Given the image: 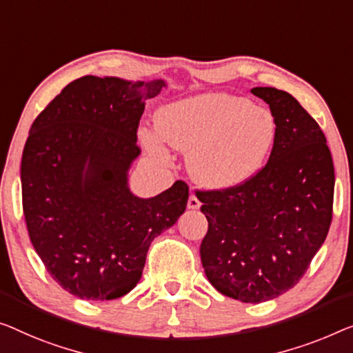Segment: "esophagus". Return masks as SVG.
Masks as SVG:
<instances>
[{
  "label": "esophagus",
  "instance_id": "obj_1",
  "mask_svg": "<svg viewBox=\"0 0 353 353\" xmlns=\"http://www.w3.org/2000/svg\"><path fill=\"white\" fill-rule=\"evenodd\" d=\"M187 206H188V209H199V206H201V201H199L196 194H193V193H192L190 196H188V203H187Z\"/></svg>",
  "mask_w": 353,
  "mask_h": 353
}]
</instances>
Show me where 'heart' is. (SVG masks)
Masks as SVG:
<instances>
[{
  "mask_svg": "<svg viewBox=\"0 0 353 353\" xmlns=\"http://www.w3.org/2000/svg\"><path fill=\"white\" fill-rule=\"evenodd\" d=\"M150 157L171 161L166 143L188 150V170L208 188H231L261 170L276 141L270 110L230 93H203L163 106L155 126L141 128Z\"/></svg>",
  "mask_w": 353,
  "mask_h": 353,
  "instance_id": "heart-1",
  "label": "heart"
}]
</instances>
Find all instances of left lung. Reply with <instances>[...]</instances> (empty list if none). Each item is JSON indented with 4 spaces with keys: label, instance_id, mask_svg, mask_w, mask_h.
<instances>
[{
    "label": "left lung",
    "instance_id": "obj_1",
    "mask_svg": "<svg viewBox=\"0 0 353 353\" xmlns=\"http://www.w3.org/2000/svg\"><path fill=\"white\" fill-rule=\"evenodd\" d=\"M270 104L276 141L249 181L196 190L208 219L201 263L217 290L263 303L290 290L307 271L333 219L334 166L322 128L290 93L252 88Z\"/></svg>",
    "mask_w": 353,
    "mask_h": 353
}]
</instances>
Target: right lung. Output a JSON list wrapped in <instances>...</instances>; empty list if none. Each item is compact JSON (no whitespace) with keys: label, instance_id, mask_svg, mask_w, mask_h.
Here are the masks:
<instances>
[{"label":"right lung","instance_id":"obj_1","mask_svg":"<svg viewBox=\"0 0 353 353\" xmlns=\"http://www.w3.org/2000/svg\"><path fill=\"white\" fill-rule=\"evenodd\" d=\"M163 87L161 79L83 76L30 128L20 166L26 228L47 272L81 299L106 301L133 290L150 243L187 208L183 181L154 198L128 188V170L141 154V115Z\"/></svg>","mask_w":353,"mask_h":353}]
</instances>
